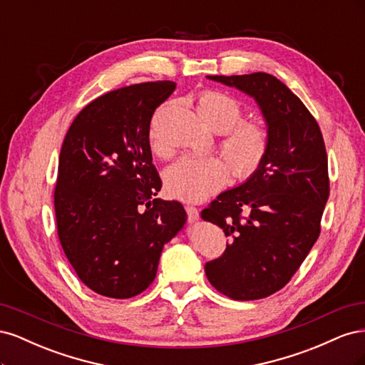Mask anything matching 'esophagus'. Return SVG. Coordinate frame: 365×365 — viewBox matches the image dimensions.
<instances>
[{"label": "esophagus", "instance_id": "esophagus-1", "mask_svg": "<svg viewBox=\"0 0 365 365\" xmlns=\"http://www.w3.org/2000/svg\"><path fill=\"white\" fill-rule=\"evenodd\" d=\"M185 212H187V216H189L190 222H196V220L200 219V212H197L196 207H193V205H185Z\"/></svg>", "mask_w": 365, "mask_h": 365}]
</instances>
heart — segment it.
Instances as JSON below:
<instances>
[{
	"mask_svg": "<svg viewBox=\"0 0 365 365\" xmlns=\"http://www.w3.org/2000/svg\"><path fill=\"white\" fill-rule=\"evenodd\" d=\"M200 115L215 130L224 132L222 150L230 161L237 178H250L256 173L271 146V135L267 126L254 121H242L244 109L231 96L208 90L196 101ZM152 149L158 155H168L155 130L150 132ZM230 180V165L217 155H185L173 163L165 173L169 192L182 201L201 202L217 193Z\"/></svg>",
	"mask_w": 365,
	"mask_h": 365,
	"instance_id": "b5f03b06",
	"label": "heart"
}]
</instances>
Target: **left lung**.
Masks as SVG:
<instances>
[{"mask_svg": "<svg viewBox=\"0 0 365 365\" xmlns=\"http://www.w3.org/2000/svg\"><path fill=\"white\" fill-rule=\"evenodd\" d=\"M252 97L271 135L260 169L202 210L231 239L205 263L215 288L233 300H259L280 291L314 247L329 197L327 153L314 115L268 73L207 76Z\"/></svg>", "mask_w": 365, "mask_h": 365, "instance_id": "obj_1", "label": "left lung"}]
</instances>
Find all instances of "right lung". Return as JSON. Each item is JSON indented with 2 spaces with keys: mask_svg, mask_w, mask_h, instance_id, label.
<instances>
[{
  "mask_svg": "<svg viewBox=\"0 0 365 365\" xmlns=\"http://www.w3.org/2000/svg\"><path fill=\"white\" fill-rule=\"evenodd\" d=\"M158 81L103 94L77 114L59 155L58 235L77 277L94 292L130 298L153 282L164 244L185 224L178 201L155 197L150 120L175 91Z\"/></svg>",
  "mask_w": 365,
  "mask_h": 365,
  "instance_id": "obj_1",
  "label": "right lung"
}]
</instances>
